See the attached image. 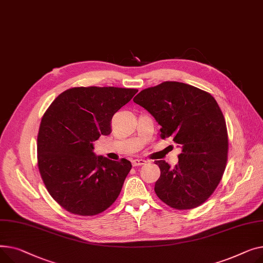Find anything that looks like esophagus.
Wrapping results in <instances>:
<instances>
[{"mask_svg": "<svg viewBox=\"0 0 263 263\" xmlns=\"http://www.w3.org/2000/svg\"><path fill=\"white\" fill-rule=\"evenodd\" d=\"M132 163H133L134 166H138V165H143V164H145L146 161H145L144 159H134V160L132 161Z\"/></svg>", "mask_w": 263, "mask_h": 263, "instance_id": "obj_1", "label": "esophagus"}]
</instances>
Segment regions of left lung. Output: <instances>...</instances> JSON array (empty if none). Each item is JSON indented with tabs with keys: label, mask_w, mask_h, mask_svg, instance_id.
I'll return each instance as SVG.
<instances>
[{
	"label": "left lung",
	"mask_w": 263,
	"mask_h": 263,
	"mask_svg": "<svg viewBox=\"0 0 263 263\" xmlns=\"http://www.w3.org/2000/svg\"><path fill=\"white\" fill-rule=\"evenodd\" d=\"M134 102L155 118L161 139L172 138L181 148L174 167L156 161L157 196L179 210L202 205L218 187L227 162L226 123L217 101L191 85L164 82L142 90Z\"/></svg>",
	"instance_id": "left-lung-1"
}]
</instances>
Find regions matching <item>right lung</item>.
<instances>
[{
  "instance_id": "right-lung-1",
  "label": "right lung",
  "mask_w": 263,
  "mask_h": 263,
  "mask_svg": "<svg viewBox=\"0 0 263 263\" xmlns=\"http://www.w3.org/2000/svg\"><path fill=\"white\" fill-rule=\"evenodd\" d=\"M137 89L77 87L59 95L45 111L37 139L38 167L51 196L67 211L96 215L118 198L129 160L93 153V142L111 133L112 116Z\"/></svg>"
}]
</instances>
